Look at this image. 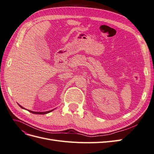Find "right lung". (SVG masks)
I'll return each mask as SVG.
<instances>
[{"instance_id":"obj_1","label":"right lung","mask_w":154,"mask_h":154,"mask_svg":"<svg viewBox=\"0 0 154 154\" xmlns=\"http://www.w3.org/2000/svg\"><path fill=\"white\" fill-rule=\"evenodd\" d=\"M18 105H19L22 109H25L24 107L23 106H22L20 105H19L18 104ZM55 109H53V110H49V111H46V112H35V111H31V110H28L29 112H31V113H32V114H48V113H49V112H51V111H53V110H54Z\"/></svg>"}]
</instances>
